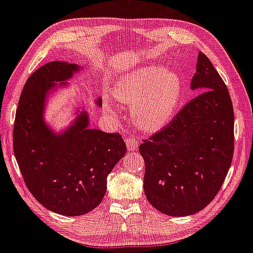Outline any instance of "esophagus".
<instances>
[{"instance_id":"esophagus-1","label":"esophagus","mask_w":253,"mask_h":253,"mask_svg":"<svg viewBox=\"0 0 253 253\" xmlns=\"http://www.w3.org/2000/svg\"><path fill=\"white\" fill-rule=\"evenodd\" d=\"M126 145H127V148H128L129 150H134L135 148H137L139 143H137V140L135 139V137H127Z\"/></svg>"}]
</instances>
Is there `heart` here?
Returning <instances> with one entry per match:
<instances>
[{"label":"heart","mask_w":253,"mask_h":253,"mask_svg":"<svg viewBox=\"0 0 253 253\" xmlns=\"http://www.w3.org/2000/svg\"><path fill=\"white\" fill-rule=\"evenodd\" d=\"M113 94L120 103L132 106L130 114L137 128L155 133L176 116L183 98V83L175 71L148 65L121 76Z\"/></svg>","instance_id":"heart-1"}]
</instances>
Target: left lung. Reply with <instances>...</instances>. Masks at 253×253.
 Masks as SVG:
<instances>
[{
    "instance_id": "8db88e82",
    "label": "left lung",
    "mask_w": 253,
    "mask_h": 253,
    "mask_svg": "<svg viewBox=\"0 0 253 253\" xmlns=\"http://www.w3.org/2000/svg\"><path fill=\"white\" fill-rule=\"evenodd\" d=\"M190 88L202 92L139 147L148 202L172 217L194 215L218 193L233 155V107L223 79L200 51Z\"/></svg>"
}]
</instances>
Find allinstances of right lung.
I'll return each instance as SVG.
<instances>
[{"label": "right lung", "instance_id": "obj_1", "mask_svg": "<svg viewBox=\"0 0 253 253\" xmlns=\"http://www.w3.org/2000/svg\"><path fill=\"white\" fill-rule=\"evenodd\" d=\"M81 70L60 60L36 70L22 91L14 126V153L29 191L47 210L64 216L85 215L98 207L107 175L126 154L119 133L89 128L84 107L60 132L45 121L49 95L66 87ZM94 104L101 107V98Z\"/></svg>", "mask_w": 253, "mask_h": 253}]
</instances>
